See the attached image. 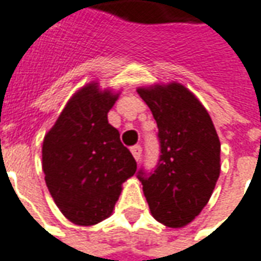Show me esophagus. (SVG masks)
I'll use <instances>...</instances> for the list:
<instances>
[{
	"mask_svg": "<svg viewBox=\"0 0 261 261\" xmlns=\"http://www.w3.org/2000/svg\"><path fill=\"white\" fill-rule=\"evenodd\" d=\"M130 152H132V154H134V158L136 159V161H138V162L141 161L142 148L139 146V145H136V146H132V148H130Z\"/></svg>",
	"mask_w": 261,
	"mask_h": 261,
	"instance_id": "obj_1",
	"label": "esophagus"
}]
</instances>
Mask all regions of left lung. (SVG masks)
I'll use <instances>...</instances> for the list:
<instances>
[{"mask_svg":"<svg viewBox=\"0 0 261 261\" xmlns=\"http://www.w3.org/2000/svg\"><path fill=\"white\" fill-rule=\"evenodd\" d=\"M158 123L161 154L138 172L152 216L168 227L190 223L207 204L220 175V141L209 113L180 84L141 88Z\"/></svg>","mask_w":261,"mask_h":261,"instance_id":"1","label":"left lung"}]
</instances>
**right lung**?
Segmentation results:
<instances>
[{
    "label": "right lung",
    "mask_w": 261,
    "mask_h": 261,
    "mask_svg": "<svg viewBox=\"0 0 261 261\" xmlns=\"http://www.w3.org/2000/svg\"><path fill=\"white\" fill-rule=\"evenodd\" d=\"M118 95L96 84L66 103L42 145V169L52 199L64 216L92 226L111 216L122 183L135 175L136 161L122 145L108 112Z\"/></svg>",
    "instance_id": "add662e5"
}]
</instances>
